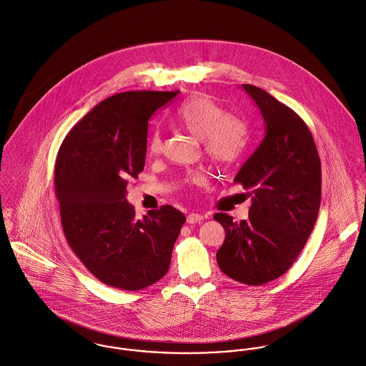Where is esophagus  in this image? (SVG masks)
Segmentation results:
<instances>
[{"label": "esophagus", "mask_w": 366, "mask_h": 366, "mask_svg": "<svg viewBox=\"0 0 366 366\" xmlns=\"http://www.w3.org/2000/svg\"><path fill=\"white\" fill-rule=\"evenodd\" d=\"M204 220V217L201 214H197V212H191L188 217H187V222L188 223H201Z\"/></svg>", "instance_id": "1"}]
</instances>
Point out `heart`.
Masks as SVG:
<instances>
[{"label": "heart", "instance_id": "heart-1", "mask_svg": "<svg viewBox=\"0 0 366 366\" xmlns=\"http://www.w3.org/2000/svg\"><path fill=\"white\" fill-rule=\"evenodd\" d=\"M177 124L187 129L197 139L204 142L207 154L219 164L234 161L247 140L246 126L227 116V113L207 96H195L185 102L174 114ZM148 149L158 154L162 149V134L155 132L148 143ZM199 177L192 181H199Z\"/></svg>", "mask_w": 366, "mask_h": 366}]
</instances>
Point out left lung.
<instances>
[{
	"label": "left lung",
	"instance_id": "obj_1",
	"mask_svg": "<svg viewBox=\"0 0 366 366\" xmlns=\"http://www.w3.org/2000/svg\"><path fill=\"white\" fill-rule=\"evenodd\" d=\"M260 110L264 139L242 165L236 184L252 197L249 219L214 218L226 236L217 253L230 279L260 286L285 274L305 246L321 202V161L304 120L266 90L242 84Z\"/></svg>",
	"mask_w": 366,
	"mask_h": 366
}]
</instances>
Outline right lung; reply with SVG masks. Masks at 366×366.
I'll return each instance as SVG.
<instances>
[{"mask_svg": "<svg viewBox=\"0 0 366 366\" xmlns=\"http://www.w3.org/2000/svg\"><path fill=\"white\" fill-rule=\"evenodd\" d=\"M179 92H123L94 106L65 137L55 191L65 237L102 283L136 292L162 279L185 215L171 205L136 218L126 199L144 169L149 117Z\"/></svg>", "mask_w": 366, "mask_h": 366, "instance_id": "right-lung-1", "label": "right lung"}]
</instances>
